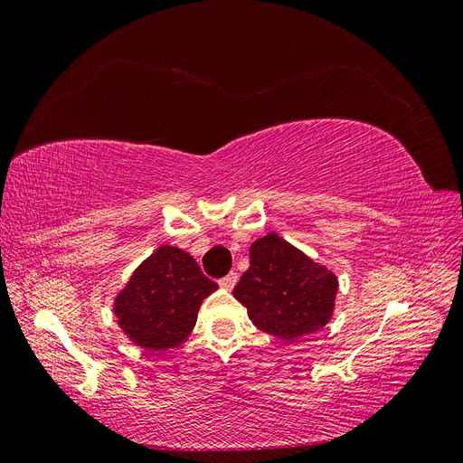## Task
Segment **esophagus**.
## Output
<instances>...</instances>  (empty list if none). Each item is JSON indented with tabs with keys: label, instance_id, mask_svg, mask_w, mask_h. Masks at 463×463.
Masks as SVG:
<instances>
[{
	"label": "esophagus",
	"instance_id": "esophagus-1",
	"mask_svg": "<svg viewBox=\"0 0 463 463\" xmlns=\"http://www.w3.org/2000/svg\"><path fill=\"white\" fill-rule=\"evenodd\" d=\"M237 284V274L235 272H230L228 276H223L220 279V288L222 289H233V286Z\"/></svg>",
	"mask_w": 463,
	"mask_h": 463
}]
</instances>
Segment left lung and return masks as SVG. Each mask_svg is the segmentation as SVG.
Instances as JSON below:
<instances>
[{
	"mask_svg": "<svg viewBox=\"0 0 463 463\" xmlns=\"http://www.w3.org/2000/svg\"><path fill=\"white\" fill-rule=\"evenodd\" d=\"M335 293V274L274 232L249 247V270L233 288L253 325L286 342L325 328Z\"/></svg>",
	"mask_w": 463,
	"mask_h": 463,
	"instance_id": "obj_1",
	"label": "left lung"
}]
</instances>
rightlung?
Instances as JSON below:
<instances>
[{"label":"right lung","instance_id":"obj_1","mask_svg":"<svg viewBox=\"0 0 463 463\" xmlns=\"http://www.w3.org/2000/svg\"><path fill=\"white\" fill-rule=\"evenodd\" d=\"M218 286L184 249L162 245L137 266L114 299V315L128 338L148 352L184 344L203 299Z\"/></svg>","mask_w":463,"mask_h":463}]
</instances>
